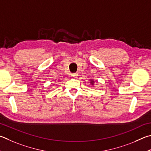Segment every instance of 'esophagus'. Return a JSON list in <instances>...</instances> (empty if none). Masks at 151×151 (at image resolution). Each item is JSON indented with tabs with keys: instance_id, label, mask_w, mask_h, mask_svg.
I'll list each match as a JSON object with an SVG mask.
<instances>
[{
	"instance_id": "obj_1",
	"label": "esophagus",
	"mask_w": 151,
	"mask_h": 151,
	"mask_svg": "<svg viewBox=\"0 0 151 151\" xmlns=\"http://www.w3.org/2000/svg\"><path fill=\"white\" fill-rule=\"evenodd\" d=\"M70 76H71V77L73 78H77V76H78V74L73 73V74H71Z\"/></svg>"
}]
</instances>
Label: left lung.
I'll return each mask as SVG.
<instances>
[{"label":"left lung","instance_id":"obj_1","mask_svg":"<svg viewBox=\"0 0 151 151\" xmlns=\"http://www.w3.org/2000/svg\"><path fill=\"white\" fill-rule=\"evenodd\" d=\"M91 83H92V84H93V81H92V82H91Z\"/></svg>","mask_w":151,"mask_h":151}]
</instances>
